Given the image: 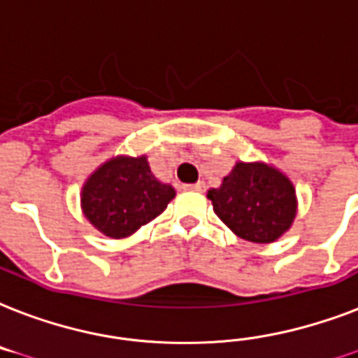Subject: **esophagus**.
Masks as SVG:
<instances>
[{"label":"esophagus","mask_w":358,"mask_h":358,"mask_svg":"<svg viewBox=\"0 0 358 358\" xmlns=\"http://www.w3.org/2000/svg\"><path fill=\"white\" fill-rule=\"evenodd\" d=\"M188 190H194V192H203L205 190V182L203 181H198L196 185H187Z\"/></svg>","instance_id":"esophagus-1"}]
</instances>
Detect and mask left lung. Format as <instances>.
Segmentation results:
<instances>
[{
	"label": "left lung",
	"mask_w": 358,
	"mask_h": 358,
	"mask_svg": "<svg viewBox=\"0 0 358 358\" xmlns=\"http://www.w3.org/2000/svg\"><path fill=\"white\" fill-rule=\"evenodd\" d=\"M207 198L218 218L241 239L273 243L289 229L297 199L292 181L271 166L237 162L222 187L210 188Z\"/></svg>",
	"instance_id": "1"
}]
</instances>
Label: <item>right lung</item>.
Listing matches in <instances>:
<instances>
[{
    "label": "right lung",
    "mask_w": 358,
    "mask_h": 358,
    "mask_svg": "<svg viewBox=\"0 0 358 358\" xmlns=\"http://www.w3.org/2000/svg\"><path fill=\"white\" fill-rule=\"evenodd\" d=\"M173 198V187L153 176L145 157H117L87 179L82 209L99 231L123 239L159 217Z\"/></svg>",
    "instance_id": "obj_1"
}]
</instances>
